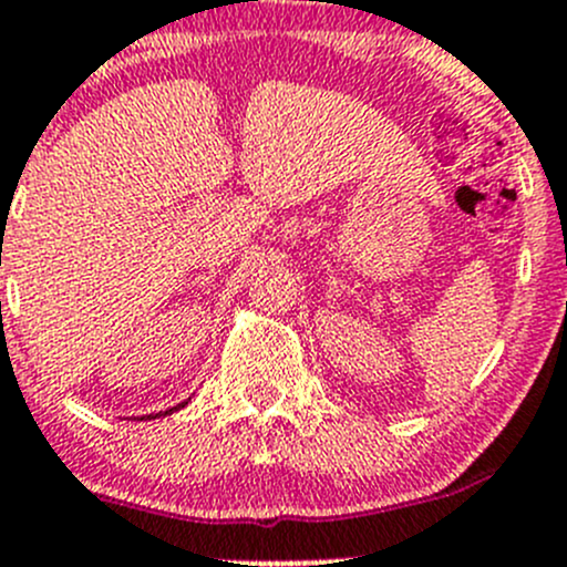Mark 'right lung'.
<instances>
[{
  "label": "right lung",
  "instance_id": "add662e5",
  "mask_svg": "<svg viewBox=\"0 0 567 567\" xmlns=\"http://www.w3.org/2000/svg\"><path fill=\"white\" fill-rule=\"evenodd\" d=\"M171 411H176V409H171ZM164 414H167V411H164ZM158 416V414H156ZM142 420H145V416H142Z\"/></svg>",
  "mask_w": 567,
  "mask_h": 567
}]
</instances>
